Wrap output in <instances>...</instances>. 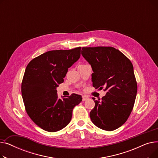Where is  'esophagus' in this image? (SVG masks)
<instances>
[{
	"label": "esophagus",
	"mask_w": 158,
	"mask_h": 158,
	"mask_svg": "<svg viewBox=\"0 0 158 158\" xmlns=\"http://www.w3.org/2000/svg\"><path fill=\"white\" fill-rule=\"evenodd\" d=\"M88 97H87L86 95H83V96H82V101H86V99H88Z\"/></svg>",
	"instance_id": "34e87169"
}]
</instances>
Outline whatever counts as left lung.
Returning <instances> with one entry per match:
<instances>
[{"mask_svg":"<svg viewBox=\"0 0 158 158\" xmlns=\"http://www.w3.org/2000/svg\"><path fill=\"white\" fill-rule=\"evenodd\" d=\"M81 54L92 67L93 86L106 92L102 99L92 98L95 105L90 118L101 129H117L127 121L134 107L138 87L133 66L112 47H82Z\"/></svg>","mask_w":158,"mask_h":158,"instance_id":"obj_1","label":"left lung"}]
</instances>
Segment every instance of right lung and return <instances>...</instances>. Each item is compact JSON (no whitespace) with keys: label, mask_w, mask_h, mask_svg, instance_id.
Returning a JSON list of instances; mask_svg holds the SVG:
<instances>
[{"label":"right lung","mask_w":158,"mask_h":158,"mask_svg":"<svg viewBox=\"0 0 158 158\" xmlns=\"http://www.w3.org/2000/svg\"><path fill=\"white\" fill-rule=\"evenodd\" d=\"M81 49L48 51L32 60L25 70L21 86L25 109L31 119L46 131L65 127L73 107L82 101V96L76 94L58 98L56 90L68 69L79 59Z\"/></svg>","instance_id":"1"}]
</instances>
